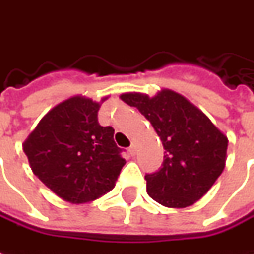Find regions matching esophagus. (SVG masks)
<instances>
[{"instance_id":"obj_1","label":"esophagus","mask_w":254,"mask_h":254,"mask_svg":"<svg viewBox=\"0 0 254 254\" xmlns=\"http://www.w3.org/2000/svg\"><path fill=\"white\" fill-rule=\"evenodd\" d=\"M129 154H130L132 157L136 154V147H134V144H132L130 147H129Z\"/></svg>"}]
</instances>
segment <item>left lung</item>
<instances>
[{"label": "left lung", "instance_id": "8db88e82", "mask_svg": "<svg viewBox=\"0 0 254 254\" xmlns=\"http://www.w3.org/2000/svg\"><path fill=\"white\" fill-rule=\"evenodd\" d=\"M155 129L165 148L162 166L145 175L147 192L166 207H187L201 199L226 166L228 139L182 95L162 89L154 97L124 93Z\"/></svg>", "mask_w": 254, "mask_h": 254}]
</instances>
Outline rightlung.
Masks as SVG:
<instances>
[{"mask_svg":"<svg viewBox=\"0 0 254 254\" xmlns=\"http://www.w3.org/2000/svg\"><path fill=\"white\" fill-rule=\"evenodd\" d=\"M99 109L92 99L70 97L53 107L23 144L35 176L71 203L109 192L125 165L114 129L97 121Z\"/></svg>","mask_w":254,"mask_h":254,"instance_id":"add662e5","label":"right lung"}]
</instances>
